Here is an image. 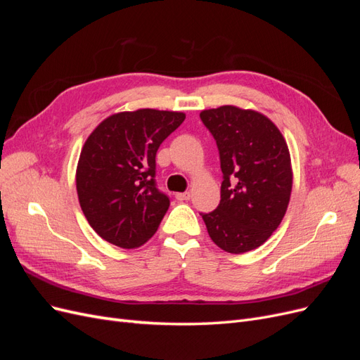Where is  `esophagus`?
<instances>
[{"instance_id":"34e87169","label":"esophagus","mask_w":360,"mask_h":360,"mask_svg":"<svg viewBox=\"0 0 360 360\" xmlns=\"http://www.w3.org/2000/svg\"><path fill=\"white\" fill-rule=\"evenodd\" d=\"M176 198L179 201H188V200H191V193L189 192H179V193H176Z\"/></svg>"}]
</instances>
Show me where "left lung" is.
Instances as JSON below:
<instances>
[{
    "label": "left lung",
    "mask_w": 360,
    "mask_h": 360,
    "mask_svg": "<svg viewBox=\"0 0 360 360\" xmlns=\"http://www.w3.org/2000/svg\"><path fill=\"white\" fill-rule=\"evenodd\" d=\"M200 117L216 141L224 174L219 205L201 213L207 231L225 252L257 249L279 226L290 202L288 146L274 122L252 110L225 105Z\"/></svg>",
    "instance_id": "obj_1"
}]
</instances>
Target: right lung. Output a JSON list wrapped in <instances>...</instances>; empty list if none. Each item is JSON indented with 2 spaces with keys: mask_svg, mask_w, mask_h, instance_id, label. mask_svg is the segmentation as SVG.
Masks as SVG:
<instances>
[{
  "mask_svg": "<svg viewBox=\"0 0 360 360\" xmlns=\"http://www.w3.org/2000/svg\"><path fill=\"white\" fill-rule=\"evenodd\" d=\"M184 118L148 108L118 112L86 138L76 191L86 221L103 240L134 249L156 233L169 207L156 188V153Z\"/></svg>",
  "mask_w": 360,
  "mask_h": 360,
  "instance_id": "1",
  "label": "right lung"
}]
</instances>
